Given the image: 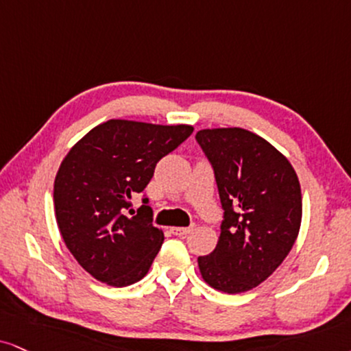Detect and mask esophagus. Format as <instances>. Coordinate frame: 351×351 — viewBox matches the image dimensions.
Wrapping results in <instances>:
<instances>
[{
  "label": "esophagus",
  "mask_w": 351,
  "mask_h": 351,
  "mask_svg": "<svg viewBox=\"0 0 351 351\" xmlns=\"http://www.w3.org/2000/svg\"><path fill=\"white\" fill-rule=\"evenodd\" d=\"M190 231H192V228H182V226L171 228V232L176 236H185V234H189Z\"/></svg>",
  "instance_id": "esophagus-1"
}]
</instances>
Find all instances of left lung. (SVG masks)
<instances>
[{
    "label": "left lung",
    "instance_id": "left-lung-1",
    "mask_svg": "<svg viewBox=\"0 0 351 351\" xmlns=\"http://www.w3.org/2000/svg\"><path fill=\"white\" fill-rule=\"evenodd\" d=\"M197 141L215 169L224 210L221 234L198 257L202 278L236 295L265 281L287 258L301 228V185L291 162L249 130L205 128Z\"/></svg>",
    "mask_w": 351,
    "mask_h": 351
}]
</instances>
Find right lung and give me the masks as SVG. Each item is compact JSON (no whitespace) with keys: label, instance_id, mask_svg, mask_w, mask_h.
<instances>
[{"label":"right lung","instance_id":"add662e5","mask_svg":"<svg viewBox=\"0 0 351 351\" xmlns=\"http://www.w3.org/2000/svg\"><path fill=\"white\" fill-rule=\"evenodd\" d=\"M192 132V125L112 119L63 158L53 184L56 224L73 257L96 280L122 288L148 274L164 232L151 224L146 198L136 216L125 211L149 184L159 159Z\"/></svg>","mask_w":351,"mask_h":351}]
</instances>
